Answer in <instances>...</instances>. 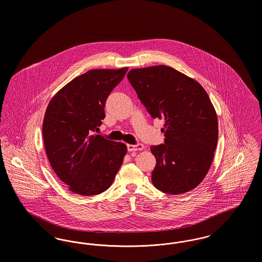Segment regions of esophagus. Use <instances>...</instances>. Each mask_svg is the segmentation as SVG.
Wrapping results in <instances>:
<instances>
[{
    "label": "esophagus",
    "instance_id": "obj_1",
    "mask_svg": "<svg viewBox=\"0 0 262 262\" xmlns=\"http://www.w3.org/2000/svg\"><path fill=\"white\" fill-rule=\"evenodd\" d=\"M143 148H144V146H143V144H141V143H137L136 145H133V144H128V145H127V151H129V152L142 150Z\"/></svg>",
    "mask_w": 262,
    "mask_h": 262
}]
</instances>
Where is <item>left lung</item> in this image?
<instances>
[{
  "label": "left lung",
  "mask_w": 262,
  "mask_h": 262,
  "mask_svg": "<svg viewBox=\"0 0 262 262\" xmlns=\"http://www.w3.org/2000/svg\"><path fill=\"white\" fill-rule=\"evenodd\" d=\"M127 79L150 116L164 119V144L152 145L156 166L152 183L168 194L198 187L211 166L218 121L204 88L166 66L134 69Z\"/></svg>",
  "instance_id": "8db88e82"
}]
</instances>
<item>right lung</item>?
I'll list each match as a JSON object with an SVG mask.
<instances>
[{
	"label": "right lung",
	"instance_id": "add662e5",
	"mask_svg": "<svg viewBox=\"0 0 262 262\" xmlns=\"http://www.w3.org/2000/svg\"><path fill=\"white\" fill-rule=\"evenodd\" d=\"M127 68L91 70L52 98L43 121L47 157L56 174L80 195L108 189L124 161L126 146L100 135L105 103Z\"/></svg>",
	"mask_w": 262,
	"mask_h": 262
}]
</instances>
